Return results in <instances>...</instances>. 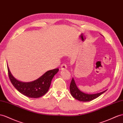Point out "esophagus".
Instances as JSON below:
<instances>
[{"label": "esophagus", "instance_id": "obj_1", "mask_svg": "<svg viewBox=\"0 0 123 123\" xmlns=\"http://www.w3.org/2000/svg\"><path fill=\"white\" fill-rule=\"evenodd\" d=\"M67 66L65 64H63L61 65V69L62 70H65V69H67Z\"/></svg>", "mask_w": 123, "mask_h": 123}]
</instances>
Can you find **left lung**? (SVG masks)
<instances>
[{
	"mask_svg": "<svg viewBox=\"0 0 123 123\" xmlns=\"http://www.w3.org/2000/svg\"><path fill=\"white\" fill-rule=\"evenodd\" d=\"M70 89L71 95L75 99L79 100L80 101L83 102L90 101H92L94 99H96L106 91V90H105L102 92L95 94H87L83 92L77 88L73 78H72L70 84Z\"/></svg>",
	"mask_w": 123,
	"mask_h": 123,
	"instance_id": "8db88e82",
	"label": "left lung"
}]
</instances>
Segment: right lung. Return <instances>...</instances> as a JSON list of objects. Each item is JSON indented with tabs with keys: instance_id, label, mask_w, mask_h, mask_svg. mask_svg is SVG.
Masks as SVG:
<instances>
[{
	"instance_id": "right-lung-1",
	"label": "right lung",
	"mask_w": 123,
	"mask_h": 123,
	"mask_svg": "<svg viewBox=\"0 0 123 123\" xmlns=\"http://www.w3.org/2000/svg\"><path fill=\"white\" fill-rule=\"evenodd\" d=\"M8 68V75L11 83L20 93L23 95L32 98L42 97L48 92L51 80L55 75L59 71L55 68L46 72L38 79L31 82H22L13 77Z\"/></svg>"
}]
</instances>
